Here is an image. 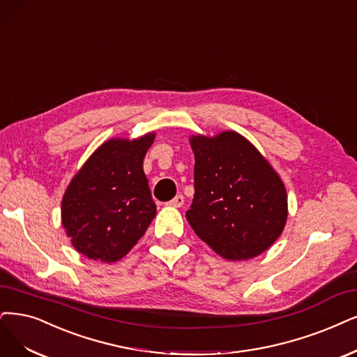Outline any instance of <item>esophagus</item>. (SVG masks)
Listing matches in <instances>:
<instances>
[{
	"instance_id": "34e87169",
	"label": "esophagus",
	"mask_w": 357,
	"mask_h": 357,
	"mask_svg": "<svg viewBox=\"0 0 357 357\" xmlns=\"http://www.w3.org/2000/svg\"><path fill=\"white\" fill-rule=\"evenodd\" d=\"M169 206H172V207H181L182 204H183V195H176L174 200H170L169 203H167Z\"/></svg>"
}]
</instances>
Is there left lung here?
<instances>
[{
    "instance_id": "8db88e82",
    "label": "left lung",
    "mask_w": 357,
    "mask_h": 357,
    "mask_svg": "<svg viewBox=\"0 0 357 357\" xmlns=\"http://www.w3.org/2000/svg\"><path fill=\"white\" fill-rule=\"evenodd\" d=\"M195 155L194 199L187 220L228 260L268 250L282 234L288 208L280 175L255 145L234 130L190 138Z\"/></svg>"
}]
</instances>
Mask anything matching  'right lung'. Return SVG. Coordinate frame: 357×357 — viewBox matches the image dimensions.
Wrapping results in <instances>:
<instances>
[{
  "instance_id": "add662e5",
  "label": "right lung",
  "mask_w": 357,
  "mask_h": 357,
  "mask_svg": "<svg viewBox=\"0 0 357 357\" xmlns=\"http://www.w3.org/2000/svg\"><path fill=\"white\" fill-rule=\"evenodd\" d=\"M154 137L105 141L73 176L61 200V222L76 252L117 261L147 231L157 208L142 160Z\"/></svg>"
}]
</instances>
